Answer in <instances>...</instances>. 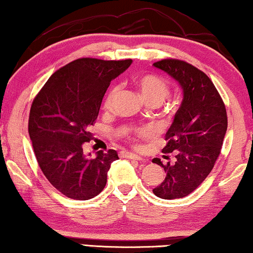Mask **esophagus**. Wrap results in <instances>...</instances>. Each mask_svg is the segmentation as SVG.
Masks as SVG:
<instances>
[{
	"label": "esophagus",
	"mask_w": 253,
	"mask_h": 253,
	"mask_svg": "<svg viewBox=\"0 0 253 253\" xmlns=\"http://www.w3.org/2000/svg\"><path fill=\"white\" fill-rule=\"evenodd\" d=\"M122 156L126 157V158H129V159H132V160H139V162H140V160H143L142 157L133 155V153H130V152H126V151L122 152Z\"/></svg>",
	"instance_id": "1"
}]
</instances>
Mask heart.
<instances>
[{
    "label": "heart",
    "instance_id": "heart-1",
    "mask_svg": "<svg viewBox=\"0 0 253 253\" xmlns=\"http://www.w3.org/2000/svg\"><path fill=\"white\" fill-rule=\"evenodd\" d=\"M137 87L139 88L143 97L145 98L147 103H157L160 104L165 98L169 95V84L163 77L157 74H144L140 75L134 80ZM119 88L113 87L107 94L106 101H104V107L110 108L113 104L115 95L117 94ZM151 133L150 129H137L134 130V136L132 139L140 138V137H146Z\"/></svg>",
    "mask_w": 253,
    "mask_h": 253
}]
</instances>
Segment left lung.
<instances>
[{"instance_id":"8db88e82","label":"left lung","mask_w":253,"mask_h":253,"mask_svg":"<svg viewBox=\"0 0 253 253\" xmlns=\"http://www.w3.org/2000/svg\"><path fill=\"white\" fill-rule=\"evenodd\" d=\"M153 66L175 79L183 91L163 149L165 158L173 153L174 163L164 165L159 158L152 160L166 173L153 193L165 200L181 199L194 192L211 172L227 132V110L212 81L199 68L179 59H163Z\"/></svg>"}]
</instances>
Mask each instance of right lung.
Segmentation results:
<instances>
[{"label":"right lung","mask_w":253,"mask_h":253,"mask_svg":"<svg viewBox=\"0 0 253 253\" xmlns=\"http://www.w3.org/2000/svg\"><path fill=\"white\" fill-rule=\"evenodd\" d=\"M132 60L80 58L59 68L36 95L29 116V134L41 167L52 186L73 200H89L107 183L115 150L98 151L94 159L84 153L102 98L111 80Z\"/></svg>","instance_id":"add662e5"}]
</instances>
